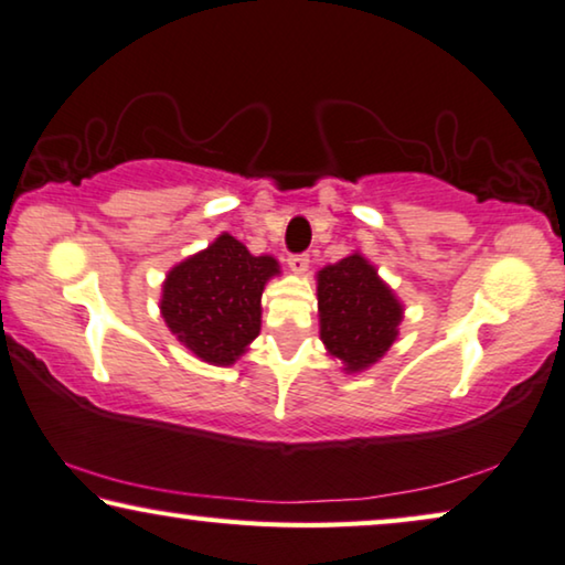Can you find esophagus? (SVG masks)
<instances>
[{
	"label": "esophagus",
	"mask_w": 565,
	"mask_h": 565,
	"mask_svg": "<svg viewBox=\"0 0 565 565\" xmlns=\"http://www.w3.org/2000/svg\"><path fill=\"white\" fill-rule=\"evenodd\" d=\"M286 264H289L291 271L305 274L309 268V256H307V253H291V256L286 258Z\"/></svg>",
	"instance_id": "34e87169"
}]
</instances>
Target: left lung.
Returning <instances> with one entry per match:
<instances>
[{
	"label": "left lung",
	"mask_w": 565,
	"mask_h": 565,
	"mask_svg": "<svg viewBox=\"0 0 565 565\" xmlns=\"http://www.w3.org/2000/svg\"><path fill=\"white\" fill-rule=\"evenodd\" d=\"M322 343L348 371L376 363L396 340L402 305L359 253L317 274Z\"/></svg>",
	"instance_id": "8db88e82"
}]
</instances>
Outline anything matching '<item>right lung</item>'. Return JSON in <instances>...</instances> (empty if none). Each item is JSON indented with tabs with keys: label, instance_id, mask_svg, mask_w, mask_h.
<instances>
[{
	"label": "right lung",
	"instance_id": "obj_1",
	"mask_svg": "<svg viewBox=\"0 0 565 565\" xmlns=\"http://www.w3.org/2000/svg\"><path fill=\"white\" fill-rule=\"evenodd\" d=\"M274 274L271 256H250L233 235H220L166 276L163 320L202 361L230 365L258 335L260 294Z\"/></svg>",
	"mask_w": 565,
	"mask_h": 565
}]
</instances>
